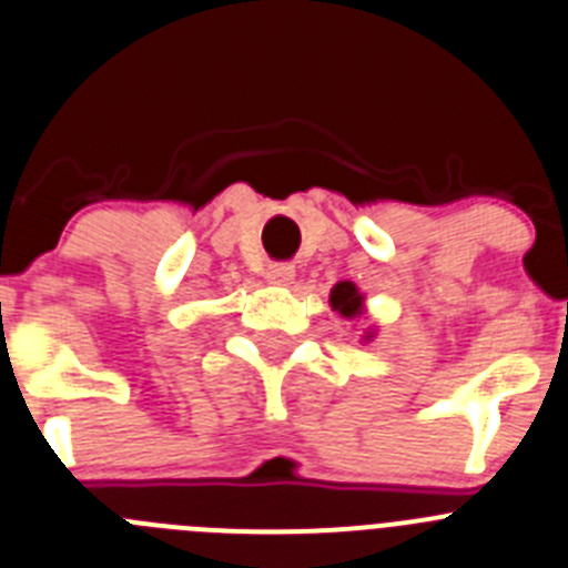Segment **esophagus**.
I'll return each instance as SVG.
<instances>
[{
  "mask_svg": "<svg viewBox=\"0 0 568 568\" xmlns=\"http://www.w3.org/2000/svg\"><path fill=\"white\" fill-rule=\"evenodd\" d=\"M265 277H268V283L274 285H288L291 280H294V265L272 263L268 265V272H265Z\"/></svg>",
  "mask_w": 568,
  "mask_h": 568,
  "instance_id": "34e87169",
  "label": "esophagus"
}]
</instances>
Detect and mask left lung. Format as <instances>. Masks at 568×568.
<instances>
[{
    "mask_svg": "<svg viewBox=\"0 0 568 568\" xmlns=\"http://www.w3.org/2000/svg\"><path fill=\"white\" fill-rule=\"evenodd\" d=\"M331 305L342 316H356L362 314V294L356 291L354 283H336L334 291H331Z\"/></svg>",
    "mask_w": 568,
    "mask_h": 568,
    "instance_id": "left-lung-1",
    "label": "left lung"
}]
</instances>
